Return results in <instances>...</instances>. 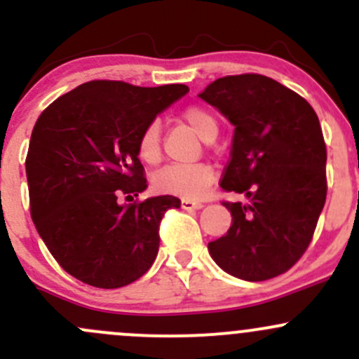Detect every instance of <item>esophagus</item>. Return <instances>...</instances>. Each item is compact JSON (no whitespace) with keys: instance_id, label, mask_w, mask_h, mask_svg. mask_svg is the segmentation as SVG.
<instances>
[{"instance_id":"esophagus-1","label":"esophagus","mask_w":359,"mask_h":359,"mask_svg":"<svg viewBox=\"0 0 359 359\" xmlns=\"http://www.w3.org/2000/svg\"><path fill=\"white\" fill-rule=\"evenodd\" d=\"M180 206H182L184 210H200V208H203V205H201L200 201L186 200V198H184V200L180 201Z\"/></svg>"}]
</instances>
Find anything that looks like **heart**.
Returning <instances> with one entry per match:
<instances>
[{
    "label": "heart",
    "instance_id": "1",
    "mask_svg": "<svg viewBox=\"0 0 359 359\" xmlns=\"http://www.w3.org/2000/svg\"><path fill=\"white\" fill-rule=\"evenodd\" d=\"M182 118L203 140L213 139L219 133V123H217L215 116L206 111L205 107H187ZM137 153L142 161L149 163V165L159 161L161 158V126L159 123L153 121L144 128L139 137V144H137ZM213 179H215V173L208 165H168L153 177V186L159 193L175 194V196L186 198V200H196L206 193V189L212 186Z\"/></svg>",
    "mask_w": 359,
    "mask_h": 359
}]
</instances>
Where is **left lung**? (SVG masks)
Returning <instances> with one entry per match:
<instances>
[{"label":"left lung","mask_w":359,"mask_h":359,"mask_svg":"<svg viewBox=\"0 0 359 359\" xmlns=\"http://www.w3.org/2000/svg\"><path fill=\"white\" fill-rule=\"evenodd\" d=\"M200 97L234 125L220 187L247 198L224 203L233 224L210 241V255L240 280L280 276L309 247L327 200L320 119L299 93L262 74L219 78Z\"/></svg>","instance_id":"obj_1"}]
</instances>
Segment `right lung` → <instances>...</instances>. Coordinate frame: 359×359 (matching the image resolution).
Wrapping results in <instances>:
<instances>
[{
	"instance_id": "obj_1",
	"label": "right lung",
	"mask_w": 359,
	"mask_h": 359,
	"mask_svg": "<svg viewBox=\"0 0 359 359\" xmlns=\"http://www.w3.org/2000/svg\"><path fill=\"white\" fill-rule=\"evenodd\" d=\"M189 92L123 81L83 83L36 121L25 158L31 217L64 271L97 288H119L153 266L159 222L175 196L133 200L146 191L140 133Z\"/></svg>"
}]
</instances>
